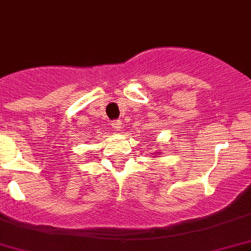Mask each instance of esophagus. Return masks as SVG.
<instances>
[{"label":"esophagus","mask_w":251,"mask_h":251,"mask_svg":"<svg viewBox=\"0 0 251 251\" xmlns=\"http://www.w3.org/2000/svg\"><path fill=\"white\" fill-rule=\"evenodd\" d=\"M112 127L114 130H122V122L121 121H114L112 123Z\"/></svg>","instance_id":"obj_1"}]
</instances>
